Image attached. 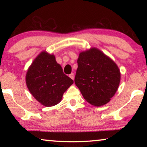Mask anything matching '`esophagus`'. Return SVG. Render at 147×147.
<instances>
[{
  "instance_id": "1",
  "label": "esophagus",
  "mask_w": 147,
  "mask_h": 147,
  "mask_svg": "<svg viewBox=\"0 0 147 147\" xmlns=\"http://www.w3.org/2000/svg\"><path fill=\"white\" fill-rule=\"evenodd\" d=\"M69 78H71L72 80H74V74L73 73H71V74H69Z\"/></svg>"
}]
</instances>
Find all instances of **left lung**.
<instances>
[{"label":"left lung","instance_id":"obj_1","mask_svg":"<svg viewBox=\"0 0 147 147\" xmlns=\"http://www.w3.org/2000/svg\"><path fill=\"white\" fill-rule=\"evenodd\" d=\"M74 82L86 101L101 106L117 91L120 72L113 60L93 47L79 54Z\"/></svg>","mask_w":147,"mask_h":147}]
</instances>
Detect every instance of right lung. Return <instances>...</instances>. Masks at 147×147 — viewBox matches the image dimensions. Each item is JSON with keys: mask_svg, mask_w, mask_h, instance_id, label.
<instances>
[{"mask_svg": "<svg viewBox=\"0 0 147 147\" xmlns=\"http://www.w3.org/2000/svg\"><path fill=\"white\" fill-rule=\"evenodd\" d=\"M74 81L63 74L55 55L42 51L34 59L26 74V84L34 98L50 107L61 102L64 92Z\"/></svg>", "mask_w": 147, "mask_h": 147, "instance_id": "add662e5", "label": "right lung"}]
</instances>
